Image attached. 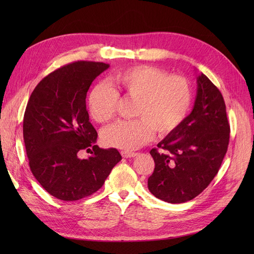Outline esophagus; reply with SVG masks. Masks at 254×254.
Returning a JSON list of instances; mask_svg holds the SVG:
<instances>
[{
  "label": "esophagus",
  "instance_id": "34e87169",
  "mask_svg": "<svg viewBox=\"0 0 254 254\" xmlns=\"http://www.w3.org/2000/svg\"><path fill=\"white\" fill-rule=\"evenodd\" d=\"M121 155L123 156V158H133L137 155V153L132 152V151H128V150H122Z\"/></svg>",
  "mask_w": 254,
  "mask_h": 254
}]
</instances>
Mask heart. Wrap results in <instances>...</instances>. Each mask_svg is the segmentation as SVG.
<instances>
[{"mask_svg": "<svg viewBox=\"0 0 254 254\" xmlns=\"http://www.w3.org/2000/svg\"><path fill=\"white\" fill-rule=\"evenodd\" d=\"M112 88L99 82L91 89L87 107L95 122L106 123L115 114L119 95L134 99L133 121H121L106 128L103 141L110 147L133 150L147 143L153 130L171 134L186 120L191 103L189 81L149 65H134L113 74Z\"/></svg>", "mask_w": 254, "mask_h": 254, "instance_id": "heart-1", "label": "heart"}]
</instances>
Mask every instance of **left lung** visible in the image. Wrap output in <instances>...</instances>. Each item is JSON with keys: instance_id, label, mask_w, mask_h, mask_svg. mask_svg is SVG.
Masks as SVG:
<instances>
[{"instance_id": "obj_1", "label": "left lung", "mask_w": 254, "mask_h": 254, "mask_svg": "<svg viewBox=\"0 0 254 254\" xmlns=\"http://www.w3.org/2000/svg\"><path fill=\"white\" fill-rule=\"evenodd\" d=\"M230 125L220 91L204 74L197 77L194 108L174 132L152 148L155 170L148 190L161 200L182 203L198 196L217 175L228 149Z\"/></svg>"}]
</instances>
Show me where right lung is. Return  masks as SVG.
<instances>
[{
	"instance_id": "1",
	"label": "right lung",
	"mask_w": 254,
	"mask_h": 254,
	"mask_svg": "<svg viewBox=\"0 0 254 254\" xmlns=\"http://www.w3.org/2000/svg\"><path fill=\"white\" fill-rule=\"evenodd\" d=\"M109 66L95 61L68 64L45 76L29 97L23 136L30 171L60 200L75 201L95 193L122 160L118 149L94 144L97 132L86 107L92 81ZM90 148L92 156L79 159V152Z\"/></svg>"
}]
</instances>
